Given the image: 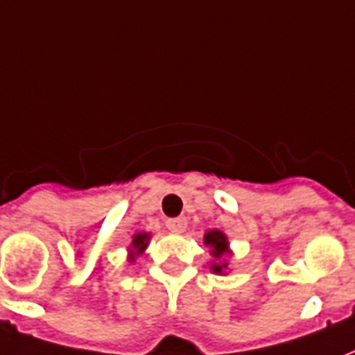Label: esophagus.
I'll return each mask as SVG.
<instances>
[{
  "label": "esophagus",
  "mask_w": 355,
  "mask_h": 355,
  "mask_svg": "<svg viewBox=\"0 0 355 355\" xmlns=\"http://www.w3.org/2000/svg\"><path fill=\"white\" fill-rule=\"evenodd\" d=\"M186 224H188L186 216H177V218H169V220L165 223V226H167L171 232H177V234H180V232L186 230Z\"/></svg>",
  "instance_id": "esophagus-1"
}]
</instances>
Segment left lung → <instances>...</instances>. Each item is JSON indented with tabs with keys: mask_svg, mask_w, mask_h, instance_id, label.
Here are the masks:
<instances>
[{
	"mask_svg": "<svg viewBox=\"0 0 355 355\" xmlns=\"http://www.w3.org/2000/svg\"><path fill=\"white\" fill-rule=\"evenodd\" d=\"M205 243L207 245L213 247V257H215L216 261H220L223 259V254L226 253V249H228V241H226V236H224L223 232L218 230H213V232H207L205 234ZM224 268H226V264L224 262H220V264H213V272H223Z\"/></svg>",
	"mask_w": 355,
	"mask_h": 355,
	"instance_id": "8db88e82",
	"label": "left lung"
}]
</instances>
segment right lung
Instances as JSON below:
<instances>
[{
	"instance_id": "right-lung-1",
	"label": "right lung",
	"mask_w": 355,
	"mask_h": 355,
	"mask_svg": "<svg viewBox=\"0 0 355 355\" xmlns=\"http://www.w3.org/2000/svg\"><path fill=\"white\" fill-rule=\"evenodd\" d=\"M146 241H148V234H137L132 238V247H135V253H142L146 249Z\"/></svg>"
}]
</instances>
